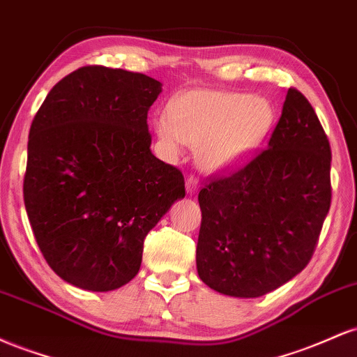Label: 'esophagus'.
Listing matches in <instances>:
<instances>
[{
  "instance_id": "34e87169",
  "label": "esophagus",
  "mask_w": 357,
  "mask_h": 357,
  "mask_svg": "<svg viewBox=\"0 0 357 357\" xmlns=\"http://www.w3.org/2000/svg\"><path fill=\"white\" fill-rule=\"evenodd\" d=\"M199 190V181L195 178V176H190V178L186 179V192L188 195H195V192H198Z\"/></svg>"
}]
</instances>
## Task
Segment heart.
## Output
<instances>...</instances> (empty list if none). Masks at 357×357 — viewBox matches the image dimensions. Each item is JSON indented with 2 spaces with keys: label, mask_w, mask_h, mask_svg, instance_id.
Masks as SVG:
<instances>
[{
  "label": "heart",
  "mask_w": 357,
  "mask_h": 357,
  "mask_svg": "<svg viewBox=\"0 0 357 357\" xmlns=\"http://www.w3.org/2000/svg\"><path fill=\"white\" fill-rule=\"evenodd\" d=\"M275 124V107L260 96L223 90H190L169 104V116L154 119L167 154L198 146V162L208 173H228L260 149Z\"/></svg>",
  "instance_id": "1"
}]
</instances>
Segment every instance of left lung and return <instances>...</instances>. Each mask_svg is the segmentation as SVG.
Listing matches in <instances>:
<instances>
[{"instance_id": "8db88e82", "label": "left lung", "mask_w": 357, "mask_h": 357, "mask_svg": "<svg viewBox=\"0 0 357 357\" xmlns=\"http://www.w3.org/2000/svg\"><path fill=\"white\" fill-rule=\"evenodd\" d=\"M198 202L196 268L210 289L255 298L305 268L331 208V146L298 90L287 92L267 149Z\"/></svg>"}]
</instances>
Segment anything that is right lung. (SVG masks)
<instances>
[{
    "mask_svg": "<svg viewBox=\"0 0 357 357\" xmlns=\"http://www.w3.org/2000/svg\"><path fill=\"white\" fill-rule=\"evenodd\" d=\"M161 82L84 67L50 90L30 127L23 183L53 272L92 292L137 275L146 235L184 198L181 171L151 153L147 112Z\"/></svg>",
    "mask_w": 357,
    "mask_h": 357,
    "instance_id": "add662e5",
    "label": "right lung"
}]
</instances>
